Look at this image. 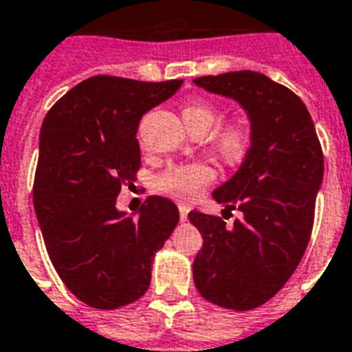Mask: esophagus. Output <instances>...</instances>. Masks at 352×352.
<instances>
[{"label":"esophagus","instance_id":"obj_1","mask_svg":"<svg viewBox=\"0 0 352 352\" xmlns=\"http://www.w3.org/2000/svg\"><path fill=\"white\" fill-rule=\"evenodd\" d=\"M188 211H190V207L188 206H184V204H181V206H179V214H181V221H186Z\"/></svg>","mask_w":352,"mask_h":352}]
</instances>
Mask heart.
Segmentation results:
<instances>
[{"mask_svg":"<svg viewBox=\"0 0 352 352\" xmlns=\"http://www.w3.org/2000/svg\"><path fill=\"white\" fill-rule=\"evenodd\" d=\"M183 122L190 131L201 130L209 131L219 118L217 109L207 103V101H192L184 105ZM251 145V128L247 122H232L224 126L219 135L214 139V148L222 160L236 162L249 151ZM214 169L207 166L204 162H194V164H184L175 168L166 169L158 179H156V190L177 201L190 204L198 198L201 190L207 184L213 183Z\"/></svg>","mask_w":352,"mask_h":352,"instance_id":"b5f03b06","label":"heart"}]
</instances>
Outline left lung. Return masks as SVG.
<instances>
[{"mask_svg": "<svg viewBox=\"0 0 352 352\" xmlns=\"http://www.w3.org/2000/svg\"><path fill=\"white\" fill-rule=\"evenodd\" d=\"M194 85L236 101L251 124L241 166L213 190L224 213L237 209L241 219L228 228L219 217L188 213L204 237L194 283L214 305L254 309L285 287L302 260L324 158L309 111L287 87L256 72L198 77Z\"/></svg>", "mask_w": 352, "mask_h": 352, "instance_id": "obj_1", "label": "left lung"}]
</instances>
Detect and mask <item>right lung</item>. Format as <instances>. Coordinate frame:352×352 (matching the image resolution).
<instances>
[{"instance_id": "1", "label": "right lung", "mask_w": 352, "mask_h": 352, "mask_svg": "<svg viewBox=\"0 0 352 352\" xmlns=\"http://www.w3.org/2000/svg\"><path fill=\"white\" fill-rule=\"evenodd\" d=\"M181 85L96 75L60 98L43 120L35 214L58 275L90 307L116 309L145 294L154 254L179 222L171 199L148 196L128 214L116 196L141 166V116Z\"/></svg>"}]
</instances>
